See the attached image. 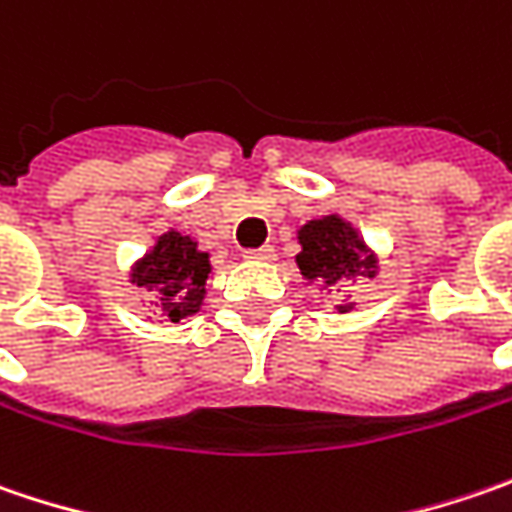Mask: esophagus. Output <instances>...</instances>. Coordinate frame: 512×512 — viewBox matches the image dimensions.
Wrapping results in <instances>:
<instances>
[{
  "label": "esophagus",
  "instance_id": "esophagus-1",
  "mask_svg": "<svg viewBox=\"0 0 512 512\" xmlns=\"http://www.w3.org/2000/svg\"><path fill=\"white\" fill-rule=\"evenodd\" d=\"M246 257H249V260H272V257H275V249H272V246L249 249V252H246Z\"/></svg>",
  "mask_w": 512,
  "mask_h": 512
}]
</instances>
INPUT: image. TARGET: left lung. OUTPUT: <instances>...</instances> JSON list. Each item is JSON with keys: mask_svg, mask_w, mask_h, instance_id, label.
Listing matches in <instances>:
<instances>
[{"mask_svg": "<svg viewBox=\"0 0 512 512\" xmlns=\"http://www.w3.org/2000/svg\"><path fill=\"white\" fill-rule=\"evenodd\" d=\"M300 255L298 269L309 283H321L326 289H341L346 280L375 278V257L369 255L358 232L341 217L329 214L323 220H312L298 232ZM346 312L349 306H338Z\"/></svg>", "mask_w": 512, "mask_h": 512, "instance_id": "1", "label": "left lung"}]
</instances>
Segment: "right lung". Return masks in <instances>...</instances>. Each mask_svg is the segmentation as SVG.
Segmentation results:
<instances>
[{
  "label": "right lung",
  "instance_id": "right-lung-1",
  "mask_svg": "<svg viewBox=\"0 0 512 512\" xmlns=\"http://www.w3.org/2000/svg\"><path fill=\"white\" fill-rule=\"evenodd\" d=\"M209 272H212L209 255L200 252L191 237H183L180 232H168L134 266L131 280L154 295L163 318L177 323L194 315V312H200V303L206 298Z\"/></svg>",
  "mask_w": 512,
  "mask_h": 512
}]
</instances>
